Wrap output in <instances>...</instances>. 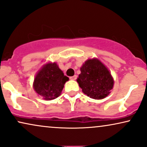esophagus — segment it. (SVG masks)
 <instances>
[{"instance_id": "obj_1", "label": "esophagus", "mask_w": 147, "mask_h": 147, "mask_svg": "<svg viewBox=\"0 0 147 147\" xmlns=\"http://www.w3.org/2000/svg\"><path fill=\"white\" fill-rule=\"evenodd\" d=\"M77 75H74V76H72V77H70V79L72 80V81H75V80L77 79Z\"/></svg>"}]
</instances>
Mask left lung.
Returning <instances> with one entry per match:
<instances>
[{
    "label": "left lung",
    "mask_w": 147,
    "mask_h": 147,
    "mask_svg": "<svg viewBox=\"0 0 147 147\" xmlns=\"http://www.w3.org/2000/svg\"><path fill=\"white\" fill-rule=\"evenodd\" d=\"M77 81L83 93L94 99L106 97L114 84L108 68L97 58H89L84 62Z\"/></svg>",
    "instance_id": "1"
}]
</instances>
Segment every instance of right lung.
<instances>
[{"label":"right lung","mask_w":147,"mask_h":147,"mask_svg":"<svg viewBox=\"0 0 147 147\" xmlns=\"http://www.w3.org/2000/svg\"><path fill=\"white\" fill-rule=\"evenodd\" d=\"M68 80L56 62H48L36 73L33 87L45 100H52L60 96L64 84Z\"/></svg>","instance_id":"add662e5"}]
</instances>
